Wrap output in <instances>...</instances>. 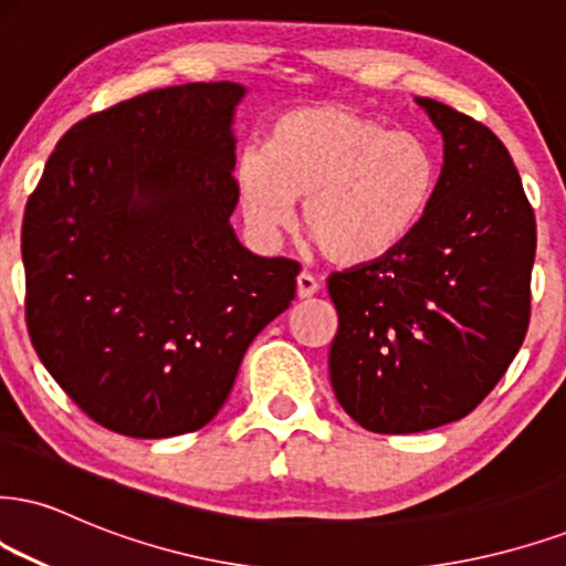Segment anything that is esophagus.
I'll list each match as a JSON object with an SVG mask.
<instances>
[{"mask_svg":"<svg viewBox=\"0 0 566 566\" xmlns=\"http://www.w3.org/2000/svg\"><path fill=\"white\" fill-rule=\"evenodd\" d=\"M317 291H319V283L315 281V277L310 275V272H302V275L296 277V296H298V298L315 296Z\"/></svg>","mask_w":566,"mask_h":566,"instance_id":"34e87169","label":"esophagus"}]
</instances>
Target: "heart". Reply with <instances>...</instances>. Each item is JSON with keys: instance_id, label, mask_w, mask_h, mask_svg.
Segmentation results:
<instances>
[{"instance_id": "b5f03b06", "label": "heart", "mask_w": 566, "mask_h": 566, "mask_svg": "<svg viewBox=\"0 0 566 566\" xmlns=\"http://www.w3.org/2000/svg\"><path fill=\"white\" fill-rule=\"evenodd\" d=\"M235 188L264 239L289 228L302 201L306 241L327 262L367 264L399 249L428 214L438 159L417 134L319 104L277 117L268 146H249L235 163Z\"/></svg>"}]
</instances>
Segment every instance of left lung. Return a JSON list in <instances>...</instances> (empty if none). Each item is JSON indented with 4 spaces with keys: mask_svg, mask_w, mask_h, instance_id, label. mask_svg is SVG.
Returning a JSON list of instances; mask_svg holds the SVG:
<instances>
[{
    "mask_svg": "<svg viewBox=\"0 0 566 566\" xmlns=\"http://www.w3.org/2000/svg\"><path fill=\"white\" fill-rule=\"evenodd\" d=\"M436 197L380 260L327 277L338 310L331 382L373 432H422L470 415L517 357L530 323L535 214L506 146L436 99Z\"/></svg>",
    "mask_w": 566,
    "mask_h": 566,
    "instance_id": "1",
    "label": "left lung"
}]
</instances>
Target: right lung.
<instances>
[{"label":"right lung","instance_id":"right-lung-1","mask_svg":"<svg viewBox=\"0 0 566 566\" xmlns=\"http://www.w3.org/2000/svg\"><path fill=\"white\" fill-rule=\"evenodd\" d=\"M241 83L157 88L60 138L23 218L25 319L62 390L130 438L193 432L296 296L298 264L256 256L239 205Z\"/></svg>","mask_w":566,"mask_h":566}]
</instances>
